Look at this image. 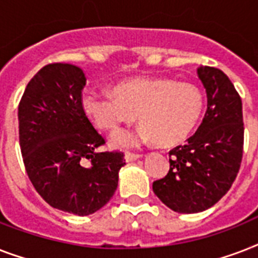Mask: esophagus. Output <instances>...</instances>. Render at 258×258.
Segmentation results:
<instances>
[{"label": "esophagus", "instance_id": "obj_1", "mask_svg": "<svg viewBox=\"0 0 258 258\" xmlns=\"http://www.w3.org/2000/svg\"><path fill=\"white\" fill-rule=\"evenodd\" d=\"M125 162H133L137 161L139 158H142L141 154H134V153H125Z\"/></svg>", "mask_w": 258, "mask_h": 258}]
</instances>
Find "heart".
Returning a JSON list of instances; mask_svg holds the SVG:
<instances>
[{"mask_svg": "<svg viewBox=\"0 0 258 258\" xmlns=\"http://www.w3.org/2000/svg\"><path fill=\"white\" fill-rule=\"evenodd\" d=\"M82 107L97 128L117 131L139 120L143 125L113 137L120 147H137L146 142L178 145L192 133L202 115L200 89L171 79H133L115 87L113 95L86 91Z\"/></svg>", "mask_w": 258, "mask_h": 258, "instance_id": "obj_1", "label": "heart"}]
</instances>
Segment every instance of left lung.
Listing matches in <instances>:
<instances>
[{
  "instance_id": "left-lung-1",
  "label": "left lung",
  "mask_w": 258,
  "mask_h": 258,
  "mask_svg": "<svg viewBox=\"0 0 258 258\" xmlns=\"http://www.w3.org/2000/svg\"><path fill=\"white\" fill-rule=\"evenodd\" d=\"M198 78L208 109L186 145L170 150V170L153 190L176 213H200L216 205L232 187L244 153L242 101L230 79L218 68L201 67Z\"/></svg>"
}]
</instances>
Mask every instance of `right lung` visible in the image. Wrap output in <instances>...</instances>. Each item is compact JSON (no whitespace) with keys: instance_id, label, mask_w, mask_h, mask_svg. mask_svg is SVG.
I'll use <instances>...</instances> for the list:
<instances>
[{"instance_id":"obj_1","label":"right lung","mask_w":258,"mask_h":258,"mask_svg":"<svg viewBox=\"0 0 258 258\" xmlns=\"http://www.w3.org/2000/svg\"><path fill=\"white\" fill-rule=\"evenodd\" d=\"M87 79L72 64L52 62L28 83L18 104L26 174L52 208L88 216L104 206L125 165L121 151L97 153L105 139L82 107Z\"/></svg>"}]
</instances>
